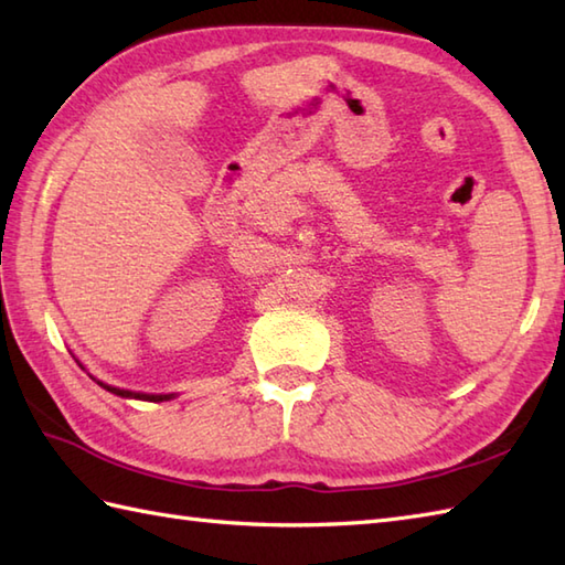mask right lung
<instances>
[{
	"label": "right lung",
	"mask_w": 565,
	"mask_h": 565,
	"mask_svg": "<svg viewBox=\"0 0 565 565\" xmlns=\"http://www.w3.org/2000/svg\"><path fill=\"white\" fill-rule=\"evenodd\" d=\"M99 386L106 388L109 393L121 395V398H140V401H152V403H160V401H170L172 395H150V393H134V391H124V388H114V386H106V383L99 381Z\"/></svg>",
	"instance_id": "add662e5"
}]
</instances>
